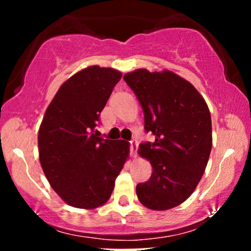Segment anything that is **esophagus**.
Here are the masks:
<instances>
[{"mask_svg":"<svg viewBox=\"0 0 251 251\" xmlns=\"http://www.w3.org/2000/svg\"><path fill=\"white\" fill-rule=\"evenodd\" d=\"M138 145H139V143H138L137 139H132L131 142H129V149H131V153L133 157H137Z\"/></svg>","mask_w":251,"mask_h":251,"instance_id":"obj_1","label":"esophagus"}]
</instances>
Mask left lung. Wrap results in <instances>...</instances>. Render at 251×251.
Segmentation results:
<instances>
[{
    "instance_id": "1",
    "label": "left lung",
    "mask_w": 251,
    "mask_h": 251,
    "mask_svg": "<svg viewBox=\"0 0 251 251\" xmlns=\"http://www.w3.org/2000/svg\"><path fill=\"white\" fill-rule=\"evenodd\" d=\"M124 80L144 111L153 143L139 145L150 160L151 178L137 185L138 200L151 210H168L185 201L205 171L212 148L211 116L200 92L174 72H129Z\"/></svg>"
}]
</instances>
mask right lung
Returning a JSON list of instances; mask_svg holds the SVG:
<instances>
[{
  "mask_svg": "<svg viewBox=\"0 0 251 251\" xmlns=\"http://www.w3.org/2000/svg\"><path fill=\"white\" fill-rule=\"evenodd\" d=\"M122 73L89 66L65 81L37 135L46 178L68 205L96 209L111 197L128 158L129 143L98 137L96 127Z\"/></svg>",
  "mask_w": 251,
  "mask_h": 251,
  "instance_id": "right-lung-1",
  "label": "right lung"
}]
</instances>
